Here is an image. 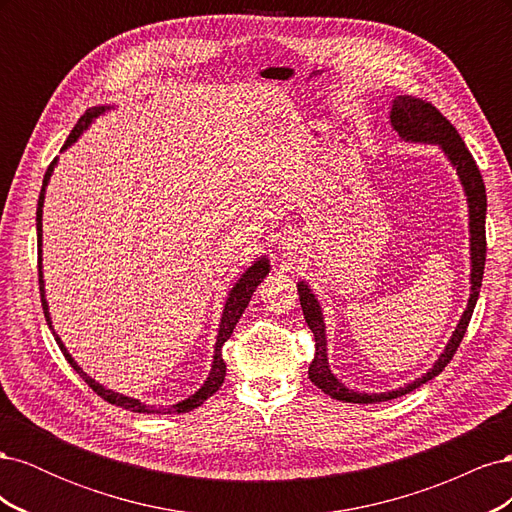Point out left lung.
Wrapping results in <instances>:
<instances>
[{
	"label": "left lung",
	"mask_w": 512,
	"mask_h": 512,
	"mask_svg": "<svg viewBox=\"0 0 512 512\" xmlns=\"http://www.w3.org/2000/svg\"><path fill=\"white\" fill-rule=\"evenodd\" d=\"M391 123L393 128L401 134V138L406 141H421V143H438L444 153L448 156V160L453 162V166L457 168L459 179L466 188L468 194V205H470V232H472V294L468 301V309L463 312L457 329L448 342L446 350L440 354L438 363L433 365L423 378H418L414 382H410L404 389L397 391H389V393H354L342 382H337V378L331 374L329 369V361H327V337H324V322H322V312L320 305L316 301V297L312 294L303 282L299 284V301L303 307V316L307 327L312 329L314 333V342H316V354L314 361L309 365V380H312L318 389H322L327 395H331L333 399L346 401V404H374V401H386V399H395L406 395L418 386L429 382L431 378H436L440 371L453 361V356L461 344L463 335L468 331V324L474 312V305L478 299L480 292V284H483V273H485V258H487V237H485V215H487V192H485V181L480 170L476 166V160L472 158L470 149L466 147V143L461 141L459 132L455 130V126L448 121L436 106L431 102H425L421 98L414 96H397L393 100V108H391Z\"/></svg>",
	"instance_id": "left-lung-1"
}]
</instances>
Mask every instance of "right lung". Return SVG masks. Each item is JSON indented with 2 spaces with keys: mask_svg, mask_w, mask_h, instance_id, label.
I'll list each match as a JSON object with an SVG mask.
<instances>
[{
  "mask_svg": "<svg viewBox=\"0 0 512 512\" xmlns=\"http://www.w3.org/2000/svg\"><path fill=\"white\" fill-rule=\"evenodd\" d=\"M102 111H104V106L89 108V111H87L79 121H76L74 130L70 132L68 141L64 143V149H66L68 145H72V143L76 141V138H79V134L89 126V121L94 119V117H98ZM53 166H55V160L49 164V168H46L44 181H42V190H40V198H38V211H36L38 245H40V239H42V203H44V188H46V183H49V177H51V173H53ZM267 273H269V260H267V258H260V260L256 262V265H252L250 269H247V271L241 275V280L235 284V288L230 290V294H228V301H226V307H224V314H222V324H220L218 342H215L213 367H211V374H209L207 382H205L203 386H200V389H198L192 397L183 399V401H179V404L170 406V408H162V410H160V408H151V406L141 404V401H138V399H130V397H126V395H119V393H113V391L104 389V386H100L96 380H91V378L85 374V371L72 361V356L68 354L66 346L61 344V339H59L57 335H55V342L59 344L61 352H64V356L68 359V363L74 367L76 374H79V376L87 382V386H89L91 391H94L96 395H100L104 401H108V404L121 406V408L132 410V412H143V414H170V412H177V414H179V412H190V410L198 408L200 404H205V399H209V397H211V395H213L215 391H218L220 386H222L224 376H226V363H224V356H222V346L228 342V337L232 335V329H235V324L239 322L241 314L245 312V307H247V303H250L252 294L256 292L258 284L262 282V277H265ZM38 284H40V294H42V309H44V316H46V322H49V327H51V320H49V305H46V301H44V282H42L40 260H38Z\"/></svg>",
  "mask_w": 512,
  "mask_h": 512,
  "instance_id": "obj_1",
  "label": "right lung"
}]
</instances>
